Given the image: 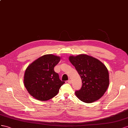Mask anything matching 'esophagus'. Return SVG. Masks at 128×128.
<instances>
[{
    "label": "esophagus",
    "instance_id": "34e87169",
    "mask_svg": "<svg viewBox=\"0 0 128 128\" xmlns=\"http://www.w3.org/2000/svg\"><path fill=\"white\" fill-rule=\"evenodd\" d=\"M67 82H68V83H69V84H71V83H72V80H70V79H69V80H68Z\"/></svg>",
    "mask_w": 128,
    "mask_h": 128
}]
</instances>
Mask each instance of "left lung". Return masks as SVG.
<instances>
[{"label": "left lung", "mask_w": 128, "mask_h": 128, "mask_svg": "<svg viewBox=\"0 0 128 128\" xmlns=\"http://www.w3.org/2000/svg\"><path fill=\"white\" fill-rule=\"evenodd\" d=\"M69 60L82 80V86L76 91L79 99L92 103L103 96L109 86V73L99 60L86 54L70 56Z\"/></svg>", "instance_id": "left-lung-1"}]
</instances>
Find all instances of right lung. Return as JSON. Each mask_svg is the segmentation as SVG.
<instances>
[{
    "instance_id": "add662e5",
    "label": "right lung",
    "mask_w": 128,
    "mask_h": 128,
    "mask_svg": "<svg viewBox=\"0 0 128 128\" xmlns=\"http://www.w3.org/2000/svg\"><path fill=\"white\" fill-rule=\"evenodd\" d=\"M60 60V57L46 54L28 66L24 73V84L32 96L40 101H47L58 94L65 83L54 71Z\"/></svg>"
}]
</instances>
